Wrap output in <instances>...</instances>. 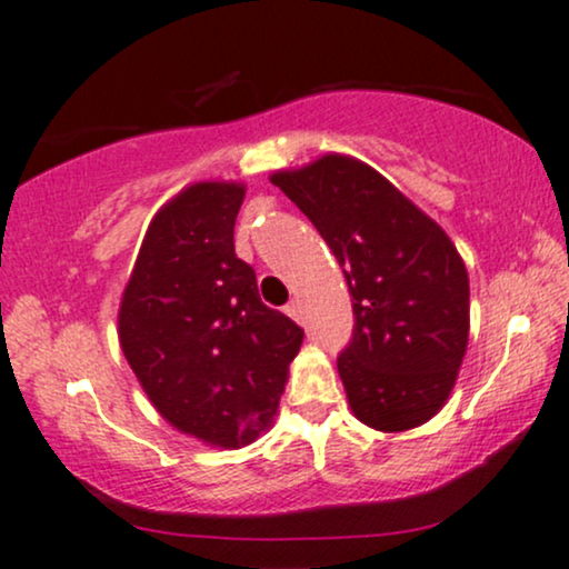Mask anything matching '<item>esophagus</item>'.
<instances>
[{
	"label": "esophagus",
	"instance_id": "34e87169",
	"mask_svg": "<svg viewBox=\"0 0 569 569\" xmlns=\"http://www.w3.org/2000/svg\"><path fill=\"white\" fill-rule=\"evenodd\" d=\"M286 316L293 318V321H302V310H299V305H297V302L286 305Z\"/></svg>",
	"mask_w": 569,
	"mask_h": 569
}]
</instances>
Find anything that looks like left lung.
Segmentation results:
<instances>
[{"label": "left lung", "mask_w": 569, "mask_h": 569, "mask_svg": "<svg viewBox=\"0 0 569 569\" xmlns=\"http://www.w3.org/2000/svg\"><path fill=\"white\" fill-rule=\"evenodd\" d=\"M270 181L316 224L352 297L337 358L352 415L382 433L439 415L471 329L468 270L449 234L367 162L329 152Z\"/></svg>", "instance_id": "1"}]
</instances>
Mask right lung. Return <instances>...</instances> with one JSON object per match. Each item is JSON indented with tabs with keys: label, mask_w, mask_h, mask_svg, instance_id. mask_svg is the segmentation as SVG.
Returning <instances> with one entry per match:
<instances>
[{
	"label": "right lung",
	"mask_w": 569,
	"mask_h": 569,
	"mask_svg": "<svg viewBox=\"0 0 569 569\" xmlns=\"http://www.w3.org/2000/svg\"><path fill=\"white\" fill-rule=\"evenodd\" d=\"M238 181H194L149 221L117 337L152 407L179 433L238 449L272 426L305 331L259 299L234 257Z\"/></svg>",
	"instance_id": "1"
}]
</instances>
